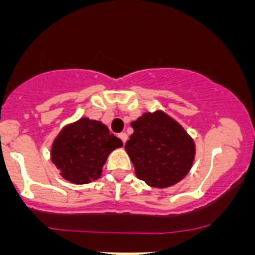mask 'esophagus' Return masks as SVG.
Masks as SVG:
<instances>
[{
    "instance_id": "obj_1",
    "label": "esophagus",
    "mask_w": 255,
    "mask_h": 255,
    "mask_svg": "<svg viewBox=\"0 0 255 255\" xmlns=\"http://www.w3.org/2000/svg\"><path fill=\"white\" fill-rule=\"evenodd\" d=\"M118 137H120L121 139H122V142H123V143L127 142V139H128L127 133H120V134H118Z\"/></svg>"
}]
</instances>
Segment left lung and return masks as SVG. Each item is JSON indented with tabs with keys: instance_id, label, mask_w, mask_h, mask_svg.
Segmentation results:
<instances>
[{
	"instance_id": "1",
	"label": "left lung",
	"mask_w": 255,
	"mask_h": 255,
	"mask_svg": "<svg viewBox=\"0 0 255 255\" xmlns=\"http://www.w3.org/2000/svg\"><path fill=\"white\" fill-rule=\"evenodd\" d=\"M134 129L126 150L138 179L149 186L169 187L191 169L195 144L184 128L163 112L144 113L132 122Z\"/></svg>"
}]
</instances>
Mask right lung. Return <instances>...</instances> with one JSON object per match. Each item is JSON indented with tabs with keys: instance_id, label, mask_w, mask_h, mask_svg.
I'll return each mask as SVG.
<instances>
[{
	"instance_id": "right-lung-1",
	"label": "right lung",
	"mask_w": 255,
	"mask_h": 255,
	"mask_svg": "<svg viewBox=\"0 0 255 255\" xmlns=\"http://www.w3.org/2000/svg\"><path fill=\"white\" fill-rule=\"evenodd\" d=\"M122 145L101 122L81 118L59 133L51 146V161L64 179L89 184L101 176L109 154Z\"/></svg>"
}]
</instances>
